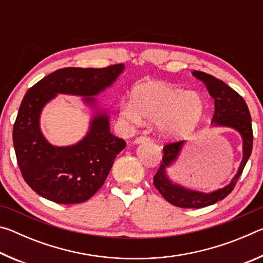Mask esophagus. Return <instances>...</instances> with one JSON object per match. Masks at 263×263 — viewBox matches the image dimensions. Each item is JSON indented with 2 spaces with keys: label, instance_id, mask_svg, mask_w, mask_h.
Instances as JSON below:
<instances>
[{
  "label": "esophagus",
  "instance_id": "34e87169",
  "mask_svg": "<svg viewBox=\"0 0 263 263\" xmlns=\"http://www.w3.org/2000/svg\"><path fill=\"white\" fill-rule=\"evenodd\" d=\"M149 140V138L148 137H146V136H140V137H137L136 139H135V144L137 145V144H140V142H145V141H148Z\"/></svg>",
  "mask_w": 263,
  "mask_h": 263
}]
</instances>
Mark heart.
Wrapping results in <instances>:
<instances>
[{
  "label": "heart",
  "instance_id": "b5f03b06",
  "mask_svg": "<svg viewBox=\"0 0 263 263\" xmlns=\"http://www.w3.org/2000/svg\"><path fill=\"white\" fill-rule=\"evenodd\" d=\"M204 102L195 91L183 92L161 82H146L132 91L131 102L121 108L123 119L140 124L141 118L158 122L159 132L167 139L189 137L201 123Z\"/></svg>",
  "mask_w": 263,
  "mask_h": 263
}]
</instances>
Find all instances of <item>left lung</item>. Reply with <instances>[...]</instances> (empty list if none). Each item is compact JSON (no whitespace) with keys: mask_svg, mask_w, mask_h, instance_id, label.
Listing matches in <instances>:
<instances>
[{"mask_svg":"<svg viewBox=\"0 0 263 263\" xmlns=\"http://www.w3.org/2000/svg\"><path fill=\"white\" fill-rule=\"evenodd\" d=\"M194 77L201 80L208 88L209 94L215 100V114L212 117V124L215 126H226L237 130L242 138L243 157L240 163L238 173L224 188L218 189L212 193H199V191L185 189L183 186L174 183L169 180L167 168L176 161L184 141L169 142L163 146L162 162L160 164L157 174L153 177L154 186L173 205L179 208H205L218 201L224 199L231 194L243 171L252 153L253 147V128L252 118L246 102L237 91L219 79H216L210 74L194 70Z\"/></svg>","mask_w":263,"mask_h":263,"instance_id":"8db88e82","label":"left lung"}]
</instances>
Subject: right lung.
Instances as JSON below:
<instances>
[{
    "label": "right lung",
    "instance_id": "1",
    "mask_svg": "<svg viewBox=\"0 0 263 263\" xmlns=\"http://www.w3.org/2000/svg\"><path fill=\"white\" fill-rule=\"evenodd\" d=\"M124 65L104 68L58 69L31 87L22 101L14 124L12 140L22 176L42 197L59 204L88 201L103 185L117 155L126 142L110 133L109 117L96 111L87 136L72 146L58 147L48 142L39 126L44 106L57 94L92 96L111 86Z\"/></svg>",
    "mask_w": 263,
    "mask_h": 263
}]
</instances>
